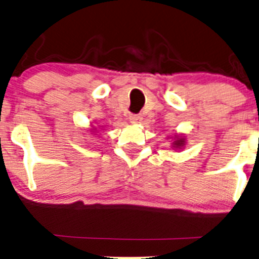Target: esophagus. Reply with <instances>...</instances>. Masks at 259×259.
I'll return each instance as SVG.
<instances>
[{"mask_svg": "<svg viewBox=\"0 0 259 259\" xmlns=\"http://www.w3.org/2000/svg\"><path fill=\"white\" fill-rule=\"evenodd\" d=\"M142 119L143 117L140 116L139 114H130L129 115V120L132 124H139V122L142 121Z\"/></svg>", "mask_w": 259, "mask_h": 259, "instance_id": "1", "label": "esophagus"}]
</instances>
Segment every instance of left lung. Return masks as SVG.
<instances>
[{
  "label": "left lung",
  "instance_id": "1",
  "mask_svg": "<svg viewBox=\"0 0 259 259\" xmlns=\"http://www.w3.org/2000/svg\"><path fill=\"white\" fill-rule=\"evenodd\" d=\"M171 139V148L176 149V150H180V149L184 148L187 145V139L183 134H174V137L170 138Z\"/></svg>",
  "mask_w": 259,
  "mask_h": 259
}]
</instances>
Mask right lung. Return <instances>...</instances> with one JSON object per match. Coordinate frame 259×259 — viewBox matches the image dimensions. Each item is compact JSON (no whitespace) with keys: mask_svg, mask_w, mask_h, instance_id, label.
<instances>
[{"mask_svg":"<svg viewBox=\"0 0 259 259\" xmlns=\"http://www.w3.org/2000/svg\"><path fill=\"white\" fill-rule=\"evenodd\" d=\"M95 130H96V129H95V127H94V129H91V132H93V133H94V132H95Z\"/></svg>","mask_w":259,"mask_h":259,"instance_id":"add662e5","label":"right lung"}]
</instances>
